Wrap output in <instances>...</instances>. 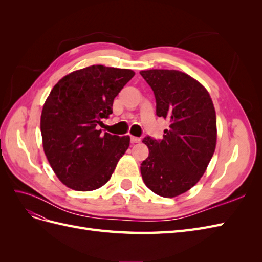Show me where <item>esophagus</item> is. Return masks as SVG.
I'll list each match as a JSON object with an SVG mask.
<instances>
[{
  "label": "esophagus",
  "instance_id": "esophagus-1",
  "mask_svg": "<svg viewBox=\"0 0 262 262\" xmlns=\"http://www.w3.org/2000/svg\"><path fill=\"white\" fill-rule=\"evenodd\" d=\"M140 142H141V139H140V138H137V137H131V143H132V144L140 143Z\"/></svg>",
  "mask_w": 262,
  "mask_h": 262
}]
</instances>
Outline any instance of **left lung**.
<instances>
[{"label": "left lung", "mask_w": 262, "mask_h": 262, "mask_svg": "<svg viewBox=\"0 0 262 262\" xmlns=\"http://www.w3.org/2000/svg\"><path fill=\"white\" fill-rule=\"evenodd\" d=\"M153 90L156 115L167 119L162 140L143 139L148 157L141 175L148 189L173 198L191 189L207 169L216 145V116L210 94L176 70L141 71Z\"/></svg>", "instance_id": "left-lung-1"}]
</instances>
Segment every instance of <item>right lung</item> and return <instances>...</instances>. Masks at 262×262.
Masks as SVG:
<instances>
[{
    "mask_svg": "<svg viewBox=\"0 0 262 262\" xmlns=\"http://www.w3.org/2000/svg\"><path fill=\"white\" fill-rule=\"evenodd\" d=\"M132 70L92 66L66 75L47 98L40 119L45 154L57 177L76 191H92L112 177L130 137L101 133L97 125L134 76Z\"/></svg>",
    "mask_w": 262,
    "mask_h": 262,
    "instance_id": "right-lung-1",
    "label": "right lung"
}]
</instances>
